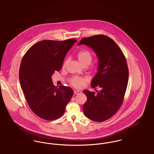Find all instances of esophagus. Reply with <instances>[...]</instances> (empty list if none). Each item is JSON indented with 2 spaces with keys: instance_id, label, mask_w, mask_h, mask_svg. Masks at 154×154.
<instances>
[{
  "instance_id": "obj_1",
  "label": "esophagus",
  "mask_w": 154,
  "mask_h": 154,
  "mask_svg": "<svg viewBox=\"0 0 154 154\" xmlns=\"http://www.w3.org/2000/svg\"><path fill=\"white\" fill-rule=\"evenodd\" d=\"M74 93L75 94H80L82 92L80 91H74Z\"/></svg>"
}]
</instances>
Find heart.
Instances as JSON below:
<instances>
[{
  "label": "heart",
  "mask_w": 154,
  "mask_h": 154,
  "mask_svg": "<svg viewBox=\"0 0 154 154\" xmlns=\"http://www.w3.org/2000/svg\"><path fill=\"white\" fill-rule=\"evenodd\" d=\"M76 56L79 61L84 66H87L89 65L92 61V55L88 50L83 49V50L79 51L77 53ZM68 59L65 60V61L63 63L62 67L65 68L66 64L68 63ZM68 81L69 84L73 87L77 89H81L84 86L85 84L87 82V80L86 79L82 77L72 76L69 79Z\"/></svg>",
  "instance_id": "heart-1"
}]
</instances>
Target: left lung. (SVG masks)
I'll return each instance as SVG.
<instances>
[{"label":"left lung","instance_id":"8db88e82","mask_svg":"<svg viewBox=\"0 0 154 154\" xmlns=\"http://www.w3.org/2000/svg\"><path fill=\"white\" fill-rule=\"evenodd\" d=\"M83 44L92 48L99 58L97 72L91 86L100 88L96 92L83 91L88 97L84 114L93 121L103 122L116 114L123 103L128 80L126 59L122 49L107 35L84 37L78 43Z\"/></svg>","mask_w":154,"mask_h":154}]
</instances>
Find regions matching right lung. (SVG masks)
Wrapping results in <instances>:
<instances>
[{"mask_svg":"<svg viewBox=\"0 0 154 154\" xmlns=\"http://www.w3.org/2000/svg\"><path fill=\"white\" fill-rule=\"evenodd\" d=\"M77 40H44L26 52L21 62L19 79L32 111L45 120H55L63 114L73 91L53 85L52 75L61 69L65 55Z\"/></svg>","mask_w":154,"mask_h":154,"instance_id":"right-lung-1","label":"right lung"}]
</instances>
